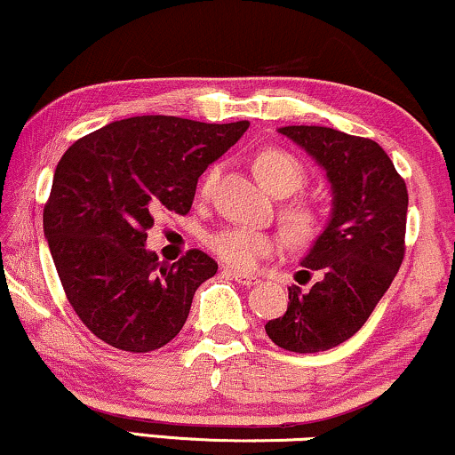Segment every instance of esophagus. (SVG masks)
Returning <instances> with one entry per match:
<instances>
[{
    "instance_id": "esophagus-1",
    "label": "esophagus",
    "mask_w": 455,
    "mask_h": 455,
    "mask_svg": "<svg viewBox=\"0 0 455 455\" xmlns=\"http://www.w3.org/2000/svg\"><path fill=\"white\" fill-rule=\"evenodd\" d=\"M223 274H226V276H229L232 280H236V283L243 284V287H253V284L259 283V280H257L255 276H246V274L228 270V267H226V270H223Z\"/></svg>"
}]
</instances>
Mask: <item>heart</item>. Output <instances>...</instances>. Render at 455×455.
Wrapping results in <instances>:
<instances>
[{
	"label": "heart",
	"mask_w": 455,
	"mask_h": 455,
	"mask_svg": "<svg viewBox=\"0 0 455 455\" xmlns=\"http://www.w3.org/2000/svg\"><path fill=\"white\" fill-rule=\"evenodd\" d=\"M253 171L259 181L267 189L278 196L295 194L307 181L306 168L299 160L289 151L278 148H267L257 154L253 160ZM215 171L202 179L200 194L206 196L211 189ZM283 221L287 228L289 236L297 244H310L324 232L327 226V215L316 202L297 200L283 206ZM206 246L211 253H215L226 266L240 272H251L267 257L276 255L283 246V238L270 232H257L251 228H223L206 236Z\"/></svg>",
	"instance_id": "1"
}]
</instances>
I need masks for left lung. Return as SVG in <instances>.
Wrapping results in <instances>:
<instances>
[{"instance_id":"8db88e82","label":"left lung","mask_w":455,"mask_h":455,"mask_svg":"<svg viewBox=\"0 0 455 455\" xmlns=\"http://www.w3.org/2000/svg\"><path fill=\"white\" fill-rule=\"evenodd\" d=\"M327 171L333 189L329 226L301 261V274H321L307 293L289 287L283 316L266 324L278 347L299 355L344 344L371 316L405 257L407 185L388 154L371 139L327 126H284Z\"/></svg>"}]
</instances>
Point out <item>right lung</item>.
<instances>
[{
	"mask_svg": "<svg viewBox=\"0 0 455 455\" xmlns=\"http://www.w3.org/2000/svg\"><path fill=\"white\" fill-rule=\"evenodd\" d=\"M246 128V120L137 116L65 151L44 206V234L71 307L105 344L151 352L183 329L196 289L215 276L217 263L189 249L162 266L145 249L148 229L164 212L188 215L198 177Z\"/></svg>",
	"mask_w": 455,
	"mask_h": 455,
	"instance_id": "add662e5",
	"label": "right lung"
}]
</instances>
